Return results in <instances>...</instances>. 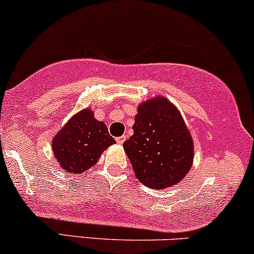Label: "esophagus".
Wrapping results in <instances>:
<instances>
[{
    "instance_id": "34e87169",
    "label": "esophagus",
    "mask_w": 254,
    "mask_h": 254,
    "mask_svg": "<svg viewBox=\"0 0 254 254\" xmlns=\"http://www.w3.org/2000/svg\"><path fill=\"white\" fill-rule=\"evenodd\" d=\"M125 139H127V137H125V136H121V137H117V138H116V142H117L118 144H123Z\"/></svg>"
}]
</instances>
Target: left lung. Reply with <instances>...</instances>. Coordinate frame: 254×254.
<instances>
[{"label":"left lung","instance_id":"left-lung-1","mask_svg":"<svg viewBox=\"0 0 254 254\" xmlns=\"http://www.w3.org/2000/svg\"><path fill=\"white\" fill-rule=\"evenodd\" d=\"M133 134L123 143L136 177L150 189L164 190L190 171L193 143L181 112L164 97L138 107Z\"/></svg>","mask_w":254,"mask_h":254}]
</instances>
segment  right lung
I'll use <instances>...</instances> for the list:
<instances>
[{
    "label": "right lung",
    "mask_w": 254,
    "mask_h": 254,
    "mask_svg": "<svg viewBox=\"0 0 254 254\" xmlns=\"http://www.w3.org/2000/svg\"><path fill=\"white\" fill-rule=\"evenodd\" d=\"M115 143L107 125L96 120L90 109H85L56 134L53 151L64 171L78 175L95 165L102 152Z\"/></svg>",
    "instance_id": "obj_1"
}]
</instances>
